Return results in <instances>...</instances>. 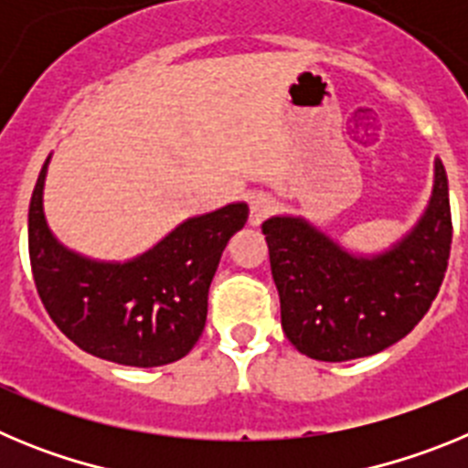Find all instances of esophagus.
<instances>
[{"mask_svg": "<svg viewBox=\"0 0 468 468\" xmlns=\"http://www.w3.org/2000/svg\"><path fill=\"white\" fill-rule=\"evenodd\" d=\"M248 204H250V215H248V222H250L253 227L262 225V222L267 220V218H270L276 208L274 198H271L270 194H253Z\"/></svg>", "mask_w": 468, "mask_h": 468, "instance_id": "obj_1", "label": "esophagus"}]
</instances>
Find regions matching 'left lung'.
<instances>
[{"label": "left lung", "mask_w": 468, "mask_h": 468, "mask_svg": "<svg viewBox=\"0 0 468 468\" xmlns=\"http://www.w3.org/2000/svg\"><path fill=\"white\" fill-rule=\"evenodd\" d=\"M281 325L316 361L373 356L410 333L436 300L452 243L448 176L436 159L433 197L415 229L378 258H356L300 218L262 225Z\"/></svg>", "instance_id": "left-lung-1"}]
</instances>
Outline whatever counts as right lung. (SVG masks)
<instances>
[{
  "label": "right lung",
  "instance_id": "1",
  "mask_svg": "<svg viewBox=\"0 0 468 468\" xmlns=\"http://www.w3.org/2000/svg\"><path fill=\"white\" fill-rule=\"evenodd\" d=\"M41 166L27 215V248L41 304L80 349L135 367L187 356L206 328L208 288L222 250L248 220L229 204L183 222L161 243L123 264L93 262L53 239L44 220Z\"/></svg>",
  "mask_w": 468,
  "mask_h": 468
}]
</instances>
